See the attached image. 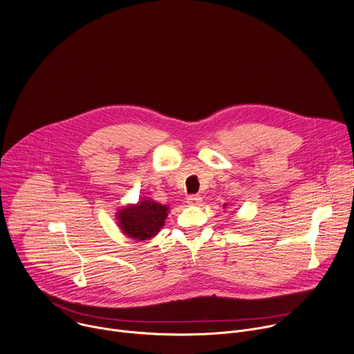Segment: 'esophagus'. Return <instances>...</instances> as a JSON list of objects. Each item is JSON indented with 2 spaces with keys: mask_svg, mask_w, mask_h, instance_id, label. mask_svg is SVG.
Wrapping results in <instances>:
<instances>
[{
  "mask_svg": "<svg viewBox=\"0 0 354 354\" xmlns=\"http://www.w3.org/2000/svg\"><path fill=\"white\" fill-rule=\"evenodd\" d=\"M201 203V197L198 194H192L187 197V205L190 206H198Z\"/></svg>",
  "mask_w": 354,
  "mask_h": 354,
  "instance_id": "1",
  "label": "esophagus"
}]
</instances>
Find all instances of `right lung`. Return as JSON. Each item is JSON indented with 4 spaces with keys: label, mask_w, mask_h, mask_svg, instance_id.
Returning a JSON list of instances; mask_svg holds the SVG:
<instances>
[{
    "label": "right lung",
    "mask_w": 354,
    "mask_h": 354,
    "mask_svg": "<svg viewBox=\"0 0 354 354\" xmlns=\"http://www.w3.org/2000/svg\"><path fill=\"white\" fill-rule=\"evenodd\" d=\"M168 213V205H161L149 197H141L138 203L119 209L116 220L120 231L126 236L140 242L148 241L160 232Z\"/></svg>",
    "instance_id": "obj_1"
}]
</instances>
